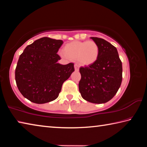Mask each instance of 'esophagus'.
Segmentation results:
<instances>
[{
  "label": "esophagus",
  "mask_w": 147,
  "mask_h": 147,
  "mask_svg": "<svg viewBox=\"0 0 147 147\" xmlns=\"http://www.w3.org/2000/svg\"><path fill=\"white\" fill-rule=\"evenodd\" d=\"M79 68H80V67H79L78 65H77V64L74 65V69H75L76 71H79Z\"/></svg>",
  "instance_id": "obj_1"
}]
</instances>
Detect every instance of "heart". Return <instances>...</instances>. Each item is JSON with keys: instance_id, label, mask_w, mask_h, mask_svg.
<instances>
[{"instance_id": "obj_1", "label": "heart", "mask_w": 147, "mask_h": 147, "mask_svg": "<svg viewBox=\"0 0 147 147\" xmlns=\"http://www.w3.org/2000/svg\"><path fill=\"white\" fill-rule=\"evenodd\" d=\"M99 47L93 41H74L67 43L63 51L59 52L62 58L77 60L83 65L94 64L99 57Z\"/></svg>"}]
</instances>
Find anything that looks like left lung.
I'll return each instance as SVG.
<instances>
[{"instance_id": "8db88e82", "label": "left lung", "mask_w": 147, "mask_h": 147, "mask_svg": "<svg viewBox=\"0 0 147 147\" xmlns=\"http://www.w3.org/2000/svg\"><path fill=\"white\" fill-rule=\"evenodd\" d=\"M99 47V57L91 65L81 67L79 91L84 100L94 104L110 100L120 88L123 67L117 50L104 39L91 37Z\"/></svg>"}]
</instances>
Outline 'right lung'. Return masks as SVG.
Listing matches in <instances>:
<instances>
[{
  "label": "right lung",
  "mask_w": 147,
  "mask_h": 147,
  "mask_svg": "<svg viewBox=\"0 0 147 147\" xmlns=\"http://www.w3.org/2000/svg\"><path fill=\"white\" fill-rule=\"evenodd\" d=\"M62 40L44 37L27 46L19 56L16 81L24 97L36 104L58 98L62 85L74 71V63L62 65L57 53Z\"/></svg>",
  "instance_id": "obj_1"
}]
</instances>
